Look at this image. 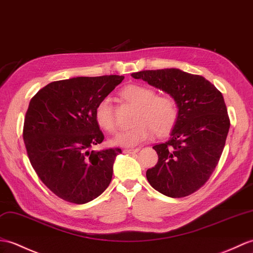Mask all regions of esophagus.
<instances>
[{
  "mask_svg": "<svg viewBox=\"0 0 253 253\" xmlns=\"http://www.w3.org/2000/svg\"><path fill=\"white\" fill-rule=\"evenodd\" d=\"M140 149L139 148H136V149H125L124 150V153H137V152H139Z\"/></svg>",
  "mask_w": 253,
  "mask_h": 253,
  "instance_id": "obj_1",
  "label": "esophagus"
}]
</instances>
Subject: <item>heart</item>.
I'll return each instance as SVG.
<instances>
[{"instance_id": "b5f03b06", "label": "heart", "mask_w": 253, "mask_h": 253, "mask_svg": "<svg viewBox=\"0 0 253 253\" xmlns=\"http://www.w3.org/2000/svg\"><path fill=\"white\" fill-rule=\"evenodd\" d=\"M121 95L126 101L137 105L133 114L132 127L117 132L111 139V143L119 146L138 145L154 137L155 132L164 134L169 132L178 121L179 109L174 99L166 95H155L152 88L129 84L121 90ZM97 125L107 131L114 130V119L109 98L99 101L95 109Z\"/></svg>"}]
</instances>
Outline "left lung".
Listing matches in <instances>:
<instances>
[{
  "mask_svg": "<svg viewBox=\"0 0 253 253\" xmlns=\"http://www.w3.org/2000/svg\"><path fill=\"white\" fill-rule=\"evenodd\" d=\"M131 76L169 93L179 109L171 137L153 146L158 162L146 179L168 197L190 195L208 181L224 149L231 123L222 93L203 76L174 68Z\"/></svg>",
  "mask_w": 253,
  "mask_h": 253,
  "instance_id": "obj_1",
  "label": "left lung"
}]
</instances>
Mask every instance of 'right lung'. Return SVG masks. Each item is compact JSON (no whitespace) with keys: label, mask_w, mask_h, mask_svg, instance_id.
I'll list each match as a JSON object with an SVG mask.
<instances>
[{"label":"right lung","mask_w":253,"mask_h":253,"mask_svg":"<svg viewBox=\"0 0 253 253\" xmlns=\"http://www.w3.org/2000/svg\"><path fill=\"white\" fill-rule=\"evenodd\" d=\"M124 76L104 75L52 82L40 89L25 117L22 137L39 178L63 201L86 204L104 192L121 149L89 151L104 136L95 109Z\"/></svg>","instance_id":"1"}]
</instances>
